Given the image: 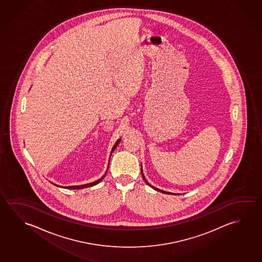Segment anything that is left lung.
<instances>
[{
  "label": "left lung",
  "instance_id": "obj_1",
  "mask_svg": "<svg viewBox=\"0 0 262 262\" xmlns=\"http://www.w3.org/2000/svg\"><path fill=\"white\" fill-rule=\"evenodd\" d=\"M141 173H142V177H143V179H144V180H145V182L146 183V184H147V185H148V186H149V187H152V188H154V189H156V190H158V191L162 192V193H164V194H173V193H170V192L163 191V190H161V189H158V188H157V187H153V186H152V185H150L149 183L147 182V180H146V179H145V176H144V174H143V171H142V168H141Z\"/></svg>",
  "mask_w": 262,
  "mask_h": 262
}]
</instances>
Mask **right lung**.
Masks as SVG:
<instances>
[{
    "mask_svg": "<svg viewBox=\"0 0 262 262\" xmlns=\"http://www.w3.org/2000/svg\"><path fill=\"white\" fill-rule=\"evenodd\" d=\"M119 142H120V139H119V140H117V143H116V145H114V147L112 148V151H111V154L114 152V150L116 149V147H117V145L119 144ZM110 156H111V155H110ZM106 172H107V171H106ZM104 177H105V174H104L101 179H98V180H96L95 182L89 183V184H85V185H82V186H70V187H66V188H68V189H82V188H84V187H93V186L97 185L98 183L101 182V181L104 179ZM54 185H55V184H54ZM55 186H57V185H55ZM57 187H59V186H57Z\"/></svg>",
    "mask_w": 262,
    "mask_h": 262,
    "instance_id": "obj_1",
    "label": "right lung"
}]
</instances>
